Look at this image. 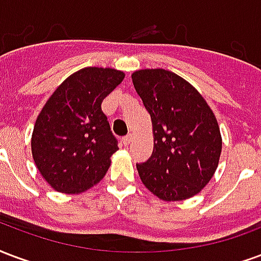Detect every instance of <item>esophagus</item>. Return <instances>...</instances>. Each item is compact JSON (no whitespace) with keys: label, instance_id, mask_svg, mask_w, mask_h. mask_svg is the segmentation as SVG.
Instances as JSON below:
<instances>
[{"label":"esophagus","instance_id":"1","mask_svg":"<svg viewBox=\"0 0 261 261\" xmlns=\"http://www.w3.org/2000/svg\"><path fill=\"white\" fill-rule=\"evenodd\" d=\"M130 142H132V136H130V135H129V136H125V138L122 139L123 146H129V144H130Z\"/></svg>","mask_w":261,"mask_h":261}]
</instances>
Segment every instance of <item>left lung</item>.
Returning a JSON list of instances; mask_svg holds the SVG:
<instances>
[{"label":"left lung","instance_id":"1","mask_svg":"<svg viewBox=\"0 0 261 261\" xmlns=\"http://www.w3.org/2000/svg\"><path fill=\"white\" fill-rule=\"evenodd\" d=\"M132 82L154 135L153 154L136 164L140 179L165 201L197 195L213 178L221 154V133L211 108L189 82L170 70H136Z\"/></svg>","mask_w":261,"mask_h":261}]
</instances>
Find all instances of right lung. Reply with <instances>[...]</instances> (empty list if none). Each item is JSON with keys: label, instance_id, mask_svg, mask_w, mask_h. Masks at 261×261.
I'll list each match as a JSON object with an SVG mask.
<instances>
[{"label": "right lung", "instance_id": "obj_1", "mask_svg": "<svg viewBox=\"0 0 261 261\" xmlns=\"http://www.w3.org/2000/svg\"><path fill=\"white\" fill-rule=\"evenodd\" d=\"M111 68H83L66 77L34 123L32 154L48 184L62 193H81L108 171L118 140L101 102L123 81Z\"/></svg>", "mask_w": 261, "mask_h": 261}]
</instances>
